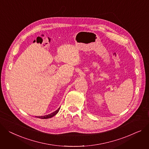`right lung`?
Instances as JSON below:
<instances>
[{
    "mask_svg": "<svg viewBox=\"0 0 149 149\" xmlns=\"http://www.w3.org/2000/svg\"><path fill=\"white\" fill-rule=\"evenodd\" d=\"M59 110H60V108H58L57 110L56 111H55L54 112L49 114H48V115H46V116H38L37 117L38 118H41V119H46V118H51L52 117H53L54 116H55L59 111Z\"/></svg>",
    "mask_w": 149,
    "mask_h": 149,
    "instance_id": "1",
    "label": "right lung"
}]
</instances>
